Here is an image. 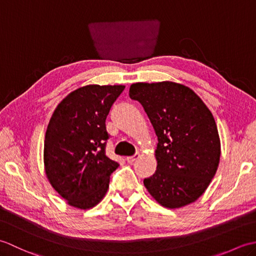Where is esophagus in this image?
Here are the masks:
<instances>
[{
	"instance_id": "esophagus-1",
	"label": "esophagus",
	"mask_w": 256,
	"mask_h": 256,
	"mask_svg": "<svg viewBox=\"0 0 256 256\" xmlns=\"http://www.w3.org/2000/svg\"><path fill=\"white\" fill-rule=\"evenodd\" d=\"M140 157V154L138 153H136L135 155H133V156H128V157H126V160H128V162H130V164H132V162H134L135 160H136L138 158Z\"/></svg>"
}]
</instances>
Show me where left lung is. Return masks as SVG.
<instances>
[{"mask_svg": "<svg viewBox=\"0 0 256 256\" xmlns=\"http://www.w3.org/2000/svg\"><path fill=\"white\" fill-rule=\"evenodd\" d=\"M130 98L143 106L158 138L153 176L144 186L157 202L177 209L194 202L218 170L221 143L212 113L189 86L136 82Z\"/></svg>", "mask_w": 256, "mask_h": 256, "instance_id": "8db88e82", "label": "left lung"}]
</instances>
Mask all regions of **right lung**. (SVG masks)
<instances>
[{"instance_id": "right-lung-1", "label": "right lung", "mask_w": 256, "mask_h": 256, "mask_svg": "<svg viewBox=\"0 0 256 256\" xmlns=\"http://www.w3.org/2000/svg\"><path fill=\"white\" fill-rule=\"evenodd\" d=\"M125 86L88 84L54 111L44 140V168L52 188L74 208L88 210L104 198L118 167L106 155V118Z\"/></svg>"}]
</instances>
